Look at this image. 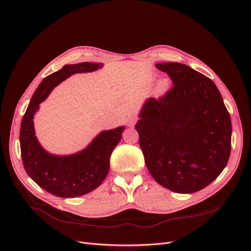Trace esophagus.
Segmentation results:
<instances>
[{"label":"esophagus","mask_w":251,"mask_h":251,"mask_svg":"<svg viewBox=\"0 0 251 251\" xmlns=\"http://www.w3.org/2000/svg\"><path fill=\"white\" fill-rule=\"evenodd\" d=\"M137 122V117L134 116V115H131L127 118V124L129 127H132L135 125V123Z\"/></svg>","instance_id":"1"}]
</instances>
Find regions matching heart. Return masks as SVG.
I'll return each mask as SVG.
<instances>
[{"mask_svg": "<svg viewBox=\"0 0 251 251\" xmlns=\"http://www.w3.org/2000/svg\"><path fill=\"white\" fill-rule=\"evenodd\" d=\"M166 85H167V82H166L164 79H162V80L159 81L158 86H159V89H160V90H164L165 87H166Z\"/></svg>", "mask_w": 251, "mask_h": 251, "instance_id": "1", "label": "heart"}]
</instances>
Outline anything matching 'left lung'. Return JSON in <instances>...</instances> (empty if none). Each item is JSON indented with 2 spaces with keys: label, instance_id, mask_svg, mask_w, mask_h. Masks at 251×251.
Listing matches in <instances>:
<instances>
[{
  "label": "left lung",
  "instance_id": "obj_1",
  "mask_svg": "<svg viewBox=\"0 0 251 251\" xmlns=\"http://www.w3.org/2000/svg\"><path fill=\"white\" fill-rule=\"evenodd\" d=\"M156 66L174 85L143 106L135 125L139 145L158 184L178 194L195 193L216 180L227 164L230 116L211 79L183 63Z\"/></svg>",
  "mask_w": 251,
  "mask_h": 251
}]
</instances>
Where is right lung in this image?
Listing matches in <instances>:
<instances>
[{
  "instance_id": "add662e5",
  "label": "right lung",
  "mask_w": 251,
  "mask_h": 251,
  "mask_svg": "<svg viewBox=\"0 0 251 251\" xmlns=\"http://www.w3.org/2000/svg\"><path fill=\"white\" fill-rule=\"evenodd\" d=\"M102 65L97 62L66 64L47 76L33 93L23 117L20 144L24 168L30 178L53 196L76 198L98 188L108 174L110 156L125 127L102 131L88 147L77 154L55 156L44 150L34 136L33 115L40 103L62 80L74 74L94 71Z\"/></svg>"
}]
</instances>
